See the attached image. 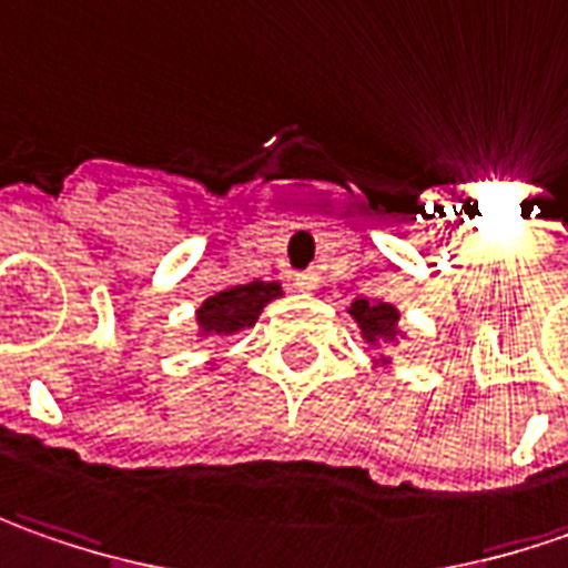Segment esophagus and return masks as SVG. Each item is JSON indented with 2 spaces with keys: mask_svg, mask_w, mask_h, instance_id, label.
Returning <instances> with one entry per match:
<instances>
[{
  "mask_svg": "<svg viewBox=\"0 0 568 568\" xmlns=\"http://www.w3.org/2000/svg\"><path fill=\"white\" fill-rule=\"evenodd\" d=\"M292 285H295L298 292H314V288L321 285V273H317V270H302V273L292 276Z\"/></svg>",
  "mask_w": 568,
  "mask_h": 568,
  "instance_id": "obj_1",
  "label": "esophagus"
}]
</instances>
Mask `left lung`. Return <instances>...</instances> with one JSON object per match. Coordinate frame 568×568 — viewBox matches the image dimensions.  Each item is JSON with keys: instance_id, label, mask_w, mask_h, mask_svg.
<instances>
[{"instance_id": "1", "label": "left lung", "mask_w": 568, "mask_h": 568, "mask_svg": "<svg viewBox=\"0 0 568 568\" xmlns=\"http://www.w3.org/2000/svg\"><path fill=\"white\" fill-rule=\"evenodd\" d=\"M348 314H352V321L358 323V329H362V339H364V352H374L377 358L374 364L377 367H389V358L383 355V348L386 345H399L405 339V329H402V317H399V307L389 302H381V298H355L352 307H348Z\"/></svg>"}]
</instances>
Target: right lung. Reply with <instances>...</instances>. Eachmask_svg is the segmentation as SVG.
Here are the masks:
<instances>
[{
    "mask_svg": "<svg viewBox=\"0 0 568 568\" xmlns=\"http://www.w3.org/2000/svg\"><path fill=\"white\" fill-rule=\"evenodd\" d=\"M283 295L280 283H245V285H229L223 292L210 295L197 311H194V323H197V343L204 339H225L235 336L242 329H251L261 311L273 298Z\"/></svg>",
    "mask_w": 568,
    "mask_h": 568,
    "instance_id": "1",
    "label": "right lung"
}]
</instances>
